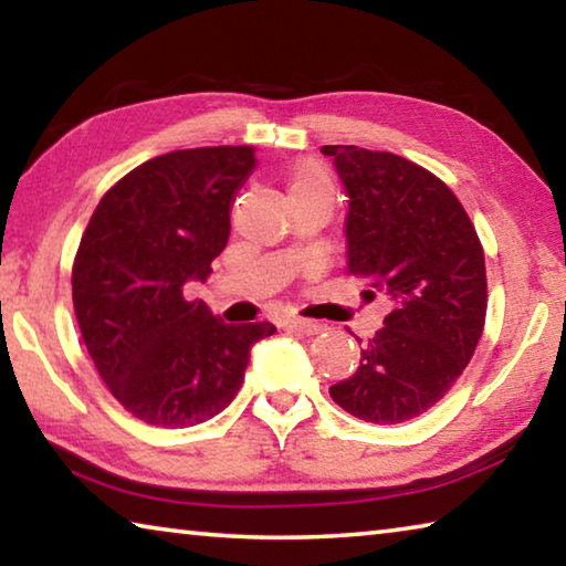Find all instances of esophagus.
<instances>
[{
  "label": "esophagus",
  "mask_w": 566,
  "mask_h": 566,
  "mask_svg": "<svg viewBox=\"0 0 566 566\" xmlns=\"http://www.w3.org/2000/svg\"><path fill=\"white\" fill-rule=\"evenodd\" d=\"M284 327L294 329V332H302V334H317L322 329V324L312 322V319H302V317H286Z\"/></svg>",
  "instance_id": "1"
}]
</instances>
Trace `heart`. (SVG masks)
<instances>
[{
	"label": "heart",
	"mask_w": 566,
	"mask_h": 566,
	"mask_svg": "<svg viewBox=\"0 0 566 566\" xmlns=\"http://www.w3.org/2000/svg\"><path fill=\"white\" fill-rule=\"evenodd\" d=\"M302 189H329V181L319 167L304 165L294 171V179H292V191H302Z\"/></svg>",
	"instance_id": "1"
}]
</instances>
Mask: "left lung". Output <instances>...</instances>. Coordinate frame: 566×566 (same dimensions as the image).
<instances>
[{
  "mask_svg": "<svg viewBox=\"0 0 566 566\" xmlns=\"http://www.w3.org/2000/svg\"><path fill=\"white\" fill-rule=\"evenodd\" d=\"M349 197L347 270L391 304L332 399L371 424H399L434 407L472 359L484 329V249L454 191L391 151L327 145ZM369 292V296H375Z\"/></svg>",
  "mask_w": 566,
  "mask_h": 566,
  "instance_id": "8db88e82",
  "label": "left lung"
}]
</instances>
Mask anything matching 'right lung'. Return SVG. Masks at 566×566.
<instances>
[{
    "instance_id": "1",
    "label": "right lung",
    "mask_w": 566,
    "mask_h": 566,
    "mask_svg": "<svg viewBox=\"0 0 566 566\" xmlns=\"http://www.w3.org/2000/svg\"><path fill=\"white\" fill-rule=\"evenodd\" d=\"M252 147L169 151L122 177L94 209L72 270L82 339L114 399L155 427L219 415L270 322L224 324L185 286L207 282L229 239Z\"/></svg>"
}]
</instances>
